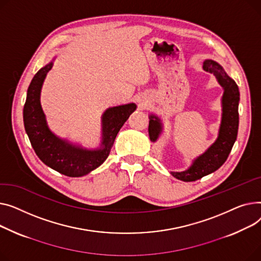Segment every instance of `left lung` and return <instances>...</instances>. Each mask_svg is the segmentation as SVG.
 <instances>
[{
  "label": "left lung",
  "instance_id": "8db88e82",
  "mask_svg": "<svg viewBox=\"0 0 261 261\" xmlns=\"http://www.w3.org/2000/svg\"><path fill=\"white\" fill-rule=\"evenodd\" d=\"M203 69L214 73L220 85L224 88L222 97V121L218 139L215 143L203 155L198 157L189 170L181 173H171L175 178L182 181H195L218 170L231 152L238 133L239 89L236 82L229 78L218 63L212 60L204 61ZM149 119V139L154 142L161 133V123L160 120L155 116H150Z\"/></svg>",
  "mask_w": 261,
  "mask_h": 261
}]
</instances>
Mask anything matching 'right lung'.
<instances>
[{
	"instance_id": "1",
	"label": "right lung",
	"mask_w": 261,
	"mask_h": 261,
	"mask_svg": "<svg viewBox=\"0 0 261 261\" xmlns=\"http://www.w3.org/2000/svg\"><path fill=\"white\" fill-rule=\"evenodd\" d=\"M51 67L53 63H49L41 68L28 87L23 110L25 130L37 156L43 163L65 176L81 177L94 171L109 157L117 134L136 110V104L111 107L104 113L103 139L100 149L87 150L68 144L49 130L40 104L41 87L46 73Z\"/></svg>"
}]
</instances>
